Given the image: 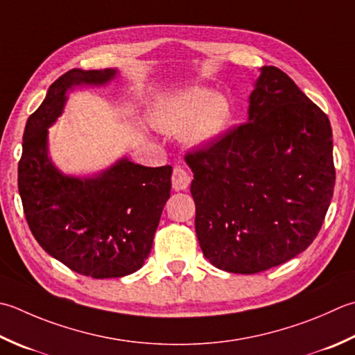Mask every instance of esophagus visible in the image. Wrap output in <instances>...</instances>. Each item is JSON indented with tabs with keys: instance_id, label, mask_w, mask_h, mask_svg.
Here are the masks:
<instances>
[{
	"instance_id": "34e87169",
	"label": "esophagus",
	"mask_w": 355,
	"mask_h": 355,
	"mask_svg": "<svg viewBox=\"0 0 355 355\" xmlns=\"http://www.w3.org/2000/svg\"><path fill=\"white\" fill-rule=\"evenodd\" d=\"M191 173L182 166H173L172 171V186L175 191H184L191 184Z\"/></svg>"
}]
</instances>
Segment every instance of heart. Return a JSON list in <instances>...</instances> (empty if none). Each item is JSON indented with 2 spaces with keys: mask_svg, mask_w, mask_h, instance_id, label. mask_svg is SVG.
I'll use <instances>...</instances> for the list:
<instances>
[{
  "mask_svg": "<svg viewBox=\"0 0 355 355\" xmlns=\"http://www.w3.org/2000/svg\"><path fill=\"white\" fill-rule=\"evenodd\" d=\"M231 120V104L226 96L189 89L166 98L158 110V123L171 130H183L192 144L211 141Z\"/></svg>",
  "mask_w": 355,
  "mask_h": 355,
  "instance_id": "b5f03b06",
  "label": "heart"
}]
</instances>
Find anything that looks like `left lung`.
Segmentation results:
<instances>
[{"label":"left lung","mask_w":355,"mask_h":355,"mask_svg":"<svg viewBox=\"0 0 355 355\" xmlns=\"http://www.w3.org/2000/svg\"><path fill=\"white\" fill-rule=\"evenodd\" d=\"M249 120L187 152L196 232L215 268L257 274L303 252L336 184L329 118L289 76L263 66Z\"/></svg>","instance_id":"1"}]
</instances>
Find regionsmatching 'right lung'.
<instances>
[{"label":"right lung","mask_w":355,"mask_h":355,"mask_svg":"<svg viewBox=\"0 0 355 355\" xmlns=\"http://www.w3.org/2000/svg\"><path fill=\"white\" fill-rule=\"evenodd\" d=\"M114 76L112 69H72L55 80L26 123L18 163V191L35 240L73 272L92 279L124 277L144 265L172 186L171 166L146 168L124 158L100 177L80 180L49 162L47 128L61 114L66 90Z\"/></svg>","instance_id":"right-lung-1"}]
</instances>
